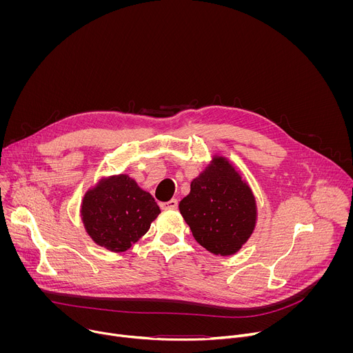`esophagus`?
I'll list each match as a JSON object with an SVG mask.
<instances>
[{
    "instance_id": "obj_1",
    "label": "esophagus",
    "mask_w": 353,
    "mask_h": 353,
    "mask_svg": "<svg viewBox=\"0 0 353 353\" xmlns=\"http://www.w3.org/2000/svg\"><path fill=\"white\" fill-rule=\"evenodd\" d=\"M177 205H179V203H177V199H174V198H172L170 201H166V203H161L162 210H176Z\"/></svg>"
}]
</instances>
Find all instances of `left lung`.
Listing matches in <instances>:
<instances>
[{"instance_id": "8db88e82", "label": "left lung", "mask_w": 353, "mask_h": 353, "mask_svg": "<svg viewBox=\"0 0 353 353\" xmlns=\"http://www.w3.org/2000/svg\"><path fill=\"white\" fill-rule=\"evenodd\" d=\"M179 210L194 239L215 256H233L257 225V201L241 172L214 155L192 181Z\"/></svg>"}]
</instances>
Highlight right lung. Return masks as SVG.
Returning <instances> with one entry per match:
<instances>
[{"label":"right lung","mask_w":353,"mask_h":353,"mask_svg":"<svg viewBox=\"0 0 353 353\" xmlns=\"http://www.w3.org/2000/svg\"><path fill=\"white\" fill-rule=\"evenodd\" d=\"M159 214L154 196L123 173L100 179L85 192L81 204L88 236L113 253L135 244Z\"/></svg>","instance_id":"obj_1"}]
</instances>
